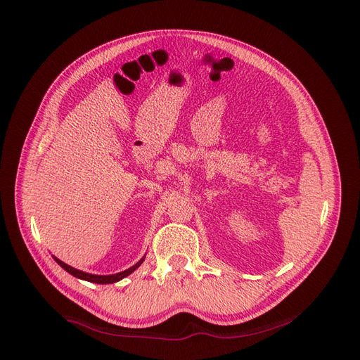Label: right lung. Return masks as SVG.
Instances as JSON below:
<instances>
[{"label": "right lung", "mask_w": 360, "mask_h": 360, "mask_svg": "<svg viewBox=\"0 0 360 360\" xmlns=\"http://www.w3.org/2000/svg\"><path fill=\"white\" fill-rule=\"evenodd\" d=\"M53 257H54V260L60 264V266L63 268L66 272H69L70 275H73V276H76V278H79V279H84V281H88V283H96V284H113V283H117V281H120V279H123V278H127V276L131 275L135 269H138L139 266H141V263H143L144 259H146V256H144L141 260H138V262L134 264V266H131L129 269L117 272V274H113V275H94V274H88V272L79 271V269H75V268L69 266L68 263H65V262H61L60 259H57L56 256H53Z\"/></svg>", "instance_id": "1"}]
</instances>
